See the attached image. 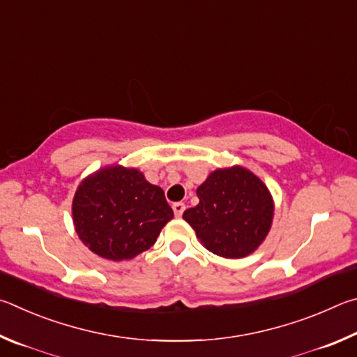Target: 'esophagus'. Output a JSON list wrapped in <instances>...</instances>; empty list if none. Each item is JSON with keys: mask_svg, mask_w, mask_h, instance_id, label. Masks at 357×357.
I'll return each mask as SVG.
<instances>
[{"mask_svg": "<svg viewBox=\"0 0 357 357\" xmlns=\"http://www.w3.org/2000/svg\"><path fill=\"white\" fill-rule=\"evenodd\" d=\"M185 204L183 202H175V204H172V210H174V213H175V216L177 218H180L183 215V211H185Z\"/></svg>", "mask_w": 357, "mask_h": 357, "instance_id": "esophagus-1", "label": "esophagus"}]
</instances>
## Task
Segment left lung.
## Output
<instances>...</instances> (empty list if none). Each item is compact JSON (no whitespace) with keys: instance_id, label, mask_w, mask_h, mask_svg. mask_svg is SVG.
I'll use <instances>...</instances> for the list:
<instances>
[{"instance_id":"8db88e82","label":"left lung","mask_w":357,"mask_h":357,"mask_svg":"<svg viewBox=\"0 0 357 357\" xmlns=\"http://www.w3.org/2000/svg\"><path fill=\"white\" fill-rule=\"evenodd\" d=\"M196 192L199 204L185 210L183 220L210 252L241 259L265 240L273 221V199L248 169H218Z\"/></svg>"}]
</instances>
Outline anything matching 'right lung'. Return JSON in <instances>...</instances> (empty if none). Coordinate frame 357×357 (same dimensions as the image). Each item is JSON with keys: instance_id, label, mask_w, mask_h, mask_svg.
Returning <instances> with one entry per match:
<instances>
[{"instance_id": "add662e5", "label": "right lung", "mask_w": 357, "mask_h": 357, "mask_svg": "<svg viewBox=\"0 0 357 357\" xmlns=\"http://www.w3.org/2000/svg\"><path fill=\"white\" fill-rule=\"evenodd\" d=\"M73 222L81 241L109 260H127L147 251L174 218L165 192L136 169L106 167L78 186Z\"/></svg>"}]
</instances>
